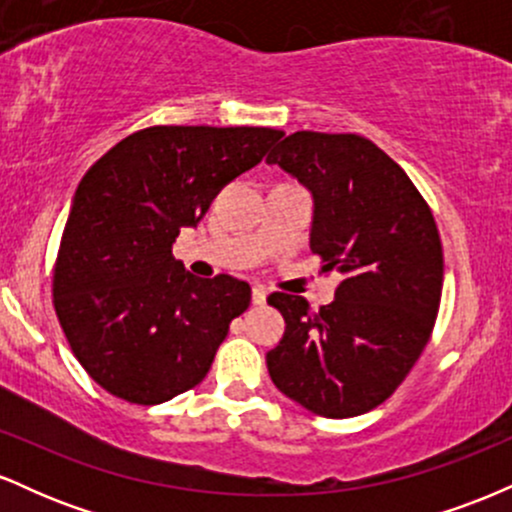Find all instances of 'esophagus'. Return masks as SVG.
<instances>
[{"label":"esophagus","instance_id":"1","mask_svg":"<svg viewBox=\"0 0 512 512\" xmlns=\"http://www.w3.org/2000/svg\"><path fill=\"white\" fill-rule=\"evenodd\" d=\"M252 303L255 305L267 303V291H264L262 286H252Z\"/></svg>","mask_w":512,"mask_h":512}]
</instances>
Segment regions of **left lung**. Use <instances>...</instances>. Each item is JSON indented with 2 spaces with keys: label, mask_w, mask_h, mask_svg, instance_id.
Listing matches in <instances>:
<instances>
[{
  "label": "left lung",
  "mask_w": 512,
  "mask_h": 512,
  "mask_svg": "<svg viewBox=\"0 0 512 512\" xmlns=\"http://www.w3.org/2000/svg\"><path fill=\"white\" fill-rule=\"evenodd\" d=\"M276 163L313 195L310 250L337 269L334 301L267 298L286 320L267 351L272 383L313 414L349 419L383 404L419 361L436 325L443 248L409 175L358 134L293 132Z\"/></svg>",
  "instance_id": "left-lung-1"
}]
</instances>
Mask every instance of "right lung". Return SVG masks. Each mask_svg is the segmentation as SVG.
<instances>
[{
  "label": "right lung",
  "mask_w": 512,
  "mask_h": 512,
  "mask_svg": "<svg viewBox=\"0 0 512 512\" xmlns=\"http://www.w3.org/2000/svg\"><path fill=\"white\" fill-rule=\"evenodd\" d=\"M281 134L269 127H146L81 178L52 296L74 356L110 395L149 407L209 373L231 320L248 310L250 286L228 274L192 276L173 257V243Z\"/></svg>",
  "instance_id": "right-lung-1"
}]
</instances>
